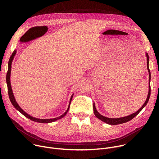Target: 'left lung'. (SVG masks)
Returning a JSON list of instances; mask_svg holds the SVG:
<instances>
[{"label": "left lung", "mask_w": 159, "mask_h": 159, "mask_svg": "<svg viewBox=\"0 0 159 159\" xmlns=\"http://www.w3.org/2000/svg\"><path fill=\"white\" fill-rule=\"evenodd\" d=\"M146 57H147V69L148 71V74H149V86H148V94L147 98V99L145 102V103L143 104V105L140 107V109H139L137 112H135L134 113H133V114L125 116V117H121V118H107V117H105L102 115H101V114H99V112L97 111L96 106H95V104L94 103L93 104V109H94V112L95 116L99 119L100 120L102 121L103 122L111 125H119V124H122L124 123H126L130 120H131L133 118H134L136 116H137L139 113L143 109V108L147 105V104L148 102L150 96V79H151V74H150V71L149 69V66H148V63H149V57L147 53H146Z\"/></svg>", "instance_id": "obj_1"}]
</instances>
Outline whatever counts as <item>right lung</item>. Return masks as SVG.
<instances>
[{
    "label": "right lung",
    "instance_id": "right-lung-1",
    "mask_svg": "<svg viewBox=\"0 0 159 159\" xmlns=\"http://www.w3.org/2000/svg\"><path fill=\"white\" fill-rule=\"evenodd\" d=\"M17 51L14 50L12 53V54L11 55L10 58H9V63H8V71L7 73V75H6V82H7V89H8V94H9V97L10 99V101L12 103V104L14 106V107L17 110L19 111L21 114L25 116H26V118H28V119H30L31 120L37 122V123H52V122H54L58 120H60L61 118H62L63 117H64L66 115L67 112L69 111V107H70V102L72 101L74 94L72 95L70 99V102H69V106H68V108L66 109V111L63 113L62 115H61L60 116H58L57 118H52V119H39V118H34L30 115H29L28 113H26L24 110H22V109L20 108V107L19 106V104H17V102H16L15 98L13 94V92H12V87H11V80H10V77H11V65H12V60L14 59V56L16 54Z\"/></svg>",
    "mask_w": 159,
    "mask_h": 159
}]
</instances>
